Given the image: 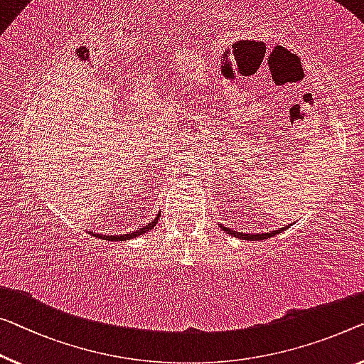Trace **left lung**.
<instances>
[{"label": "left lung", "instance_id": "obj_1", "mask_svg": "<svg viewBox=\"0 0 364 364\" xmlns=\"http://www.w3.org/2000/svg\"><path fill=\"white\" fill-rule=\"evenodd\" d=\"M220 227H222V230L227 232V234L234 235V237H237V238H243V240H252V242H253V240H264V238L274 237V235L281 234V232H283V230H286V227H281V229L273 230V232H268V234H242V232H235V230L229 229V227H224V225H220Z\"/></svg>", "mask_w": 364, "mask_h": 364}]
</instances>
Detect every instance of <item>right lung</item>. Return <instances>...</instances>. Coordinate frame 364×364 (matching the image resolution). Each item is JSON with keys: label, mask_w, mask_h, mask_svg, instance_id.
Segmentation results:
<instances>
[{"label": "right lung", "mask_w": 364, "mask_h": 364, "mask_svg": "<svg viewBox=\"0 0 364 364\" xmlns=\"http://www.w3.org/2000/svg\"><path fill=\"white\" fill-rule=\"evenodd\" d=\"M159 217H160V215H156L155 219L150 222V224H147V225L142 227V229H139V230L130 232V234H124V235H101V234H93V232H91V235L96 237V238H102V240H111V242H124V240H130V238H135V237H139V235L145 234V232H147V230H151V229H154V227L156 225V222H159Z\"/></svg>", "instance_id": "right-lung-1"}]
</instances>
